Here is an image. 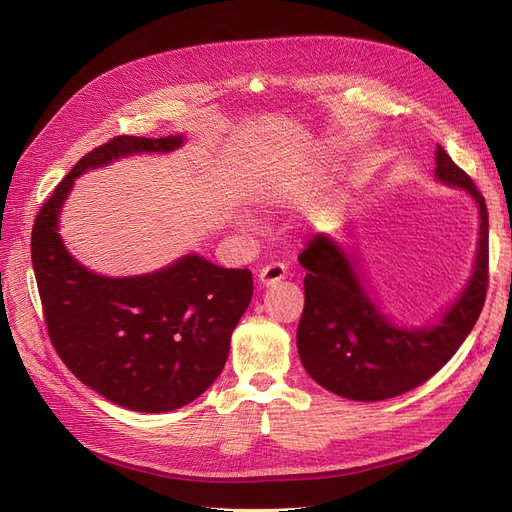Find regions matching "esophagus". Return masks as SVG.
<instances>
[{
  "label": "esophagus",
  "instance_id": "obj_1",
  "mask_svg": "<svg viewBox=\"0 0 512 512\" xmlns=\"http://www.w3.org/2000/svg\"><path fill=\"white\" fill-rule=\"evenodd\" d=\"M286 278V265L284 263H267L263 270L259 272V284L263 288L276 286L278 282H282Z\"/></svg>",
  "mask_w": 512,
  "mask_h": 512
}]
</instances>
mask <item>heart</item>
Returning a JSON list of instances; mask_svg holds the SVG:
<instances>
[{
    "label": "heart",
    "mask_w": 512,
    "mask_h": 512,
    "mask_svg": "<svg viewBox=\"0 0 512 512\" xmlns=\"http://www.w3.org/2000/svg\"><path fill=\"white\" fill-rule=\"evenodd\" d=\"M245 224H249V222H245Z\"/></svg>",
    "instance_id": "obj_1"
}]
</instances>
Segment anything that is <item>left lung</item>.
Instances as JSON below:
<instances>
[{
	"label": "left lung",
	"mask_w": 512,
	"mask_h": 512,
	"mask_svg": "<svg viewBox=\"0 0 512 512\" xmlns=\"http://www.w3.org/2000/svg\"><path fill=\"white\" fill-rule=\"evenodd\" d=\"M436 180L463 188L475 201L479 238L465 288L427 326L394 324L371 297L355 253L338 238L317 234L307 242L299 257L307 276L297 348L321 388L359 402L405 394L440 371L473 330L488 290V209L473 180L440 145Z\"/></svg>",
	"instance_id": "8db88e82"
}]
</instances>
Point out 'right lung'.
I'll use <instances>...</instances> for the list:
<instances>
[{
  "label": "right lung",
  "instance_id": "1",
  "mask_svg": "<svg viewBox=\"0 0 512 512\" xmlns=\"http://www.w3.org/2000/svg\"><path fill=\"white\" fill-rule=\"evenodd\" d=\"M184 141V134H124L93 149L41 207L31 238L53 348L85 386L139 413L180 409L218 380L251 303L253 276L197 253L141 276H101L70 255L60 215L78 176L132 155L172 153Z\"/></svg>",
  "mask_w": 512,
  "mask_h": 512
}]
</instances>
